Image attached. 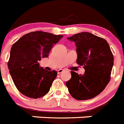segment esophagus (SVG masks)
Listing matches in <instances>:
<instances>
[{"mask_svg":"<svg viewBox=\"0 0 124 124\" xmlns=\"http://www.w3.org/2000/svg\"><path fill=\"white\" fill-rule=\"evenodd\" d=\"M64 71V70L62 69H60V70H58V74H61V73H63Z\"/></svg>","mask_w":124,"mask_h":124,"instance_id":"1","label":"esophagus"}]
</instances>
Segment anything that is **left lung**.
I'll return each instance as SVG.
<instances>
[{"mask_svg": "<svg viewBox=\"0 0 124 124\" xmlns=\"http://www.w3.org/2000/svg\"><path fill=\"white\" fill-rule=\"evenodd\" d=\"M75 43L77 63L83 66L85 73L71 71L66 85L70 93L78 100L91 99L105 89L110 80L114 56L108 43L103 38L82 32L67 38Z\"/></svg>", "mask_w": 124, "mask_h": 124, "instance_id": "obj_1", "label": "left lung"}]
</instances>
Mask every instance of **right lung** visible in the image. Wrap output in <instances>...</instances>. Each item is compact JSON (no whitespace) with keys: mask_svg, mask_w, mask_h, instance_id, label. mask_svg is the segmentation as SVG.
<instances>
[{"mask_svg":"<svg viewBox=\"0 0 124 124\" xmlns=\"http://www.w3.org/2000/svg\"><path fill=\"white\" fill-rule=\"evenodd\" d=\"M63 37L46 32H31L12 45L7 65L14 83L21 93L38 98L48 93L57 71L44 70L38 61L48 57L53 46Z\"/></svg>","mask_w":124,"mask_h":124,"instance_id":"obj_1","label":"right lung"}]
</instances>
